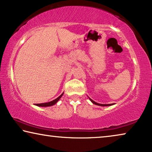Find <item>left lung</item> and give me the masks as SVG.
Returning a JSON list of instances; mask_svg holds the SVG:
<instances>
[{
	"label": "left lung",
	"instance_id": "1",
	"mask_svg": "<svg viewBox=\"0 0 152 152\" xmlns=\"http://www.w3.org/2000/svg\"><path fill=\"white\" fill-rule=\"evenodd\" d=\"M89 99H90V98H89ZM90 100L91 101V102H92L93 104H94L98 105V106H111V105L114 104H99V103L96 102H94V100H92L91 99H90Z\"/></svg>",
	"mask_w": 152,
	"mask_h": 152
}]
</instances>
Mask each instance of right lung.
<instances>
[{"mask_svg": "<svg viewBox=\"0 0 152 152\" xmlns=\"http://www.w3.org/2000/svg\"><path fill=\"white\" fill-rule=\"evenodd\" d=\"M63 95V94L61 95L60 96H58L57 98H56L55 99H54V100L51 101V102H46V103H42V104H36V106H42V107H46V106H53L54 104H55L59 100L60 98H61L62 96Z\"/></svg>", "mask_w": 152, "mask_h": 152, "instance_id": "right-lung-1", "label": "right lung"}]
</instances>
